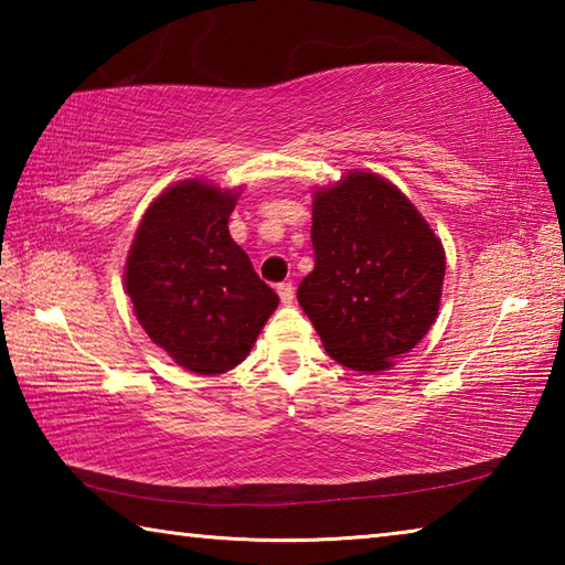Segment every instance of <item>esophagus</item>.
Listing matches in <instances>:
<instances>
[{
    "mask_svg": "<svg viewBox=\"0 0 565 565\" xmlns=\"http://www.w3.org/2000/svg\"><path fill=\"white\" fill-rule=\"evenodd\" d=\"M276 291H279V299H281V303H294V296H296V291H294V284L291 281H281L279 286H276Z\"/></svg>",
    "mask_w": 565,
    "mask_h": 565,
    "instance_id": "esophagus-1",
    "label": "esophagus"
}]
</instances>
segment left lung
I'll use <instances>...</instances> for the list:
<instances>
[{"label":"left lung","mask_w":565,"mask_h":565,"mask_svg":"<svg viewBox=\"0 0 565 565\" xmlns=\"http://www.w3.org/2000/svg\"><path fill=\"white\" fill-rule=\"evenodd\" d=\"M311 244L313 271L296 299L333 361L376 374L434 327L441 238L391 181L351 171L313 191Z\"/></svg>","instance_id":"left-lung-1"}]
</instances>
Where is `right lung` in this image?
Masks as SVG:
<instances>
[{
    "instance_id": "right-lung-1",
    "label": "right lung",
    "mask_w": 565,
    "mask_h": 565,
    "mask_svg": "<svg viewBox=\"0 0 565 565\" xmlns=\"http://www.w3.org/2000/svg\"><path fill=\"white\" fill-rule=\"evenodd\" d=\"M238 194L202 179L169 186L141 218L124 274L149 339L202 376L238 366L279 306L228 234Z\"/></svg>"
}]
</instances>
